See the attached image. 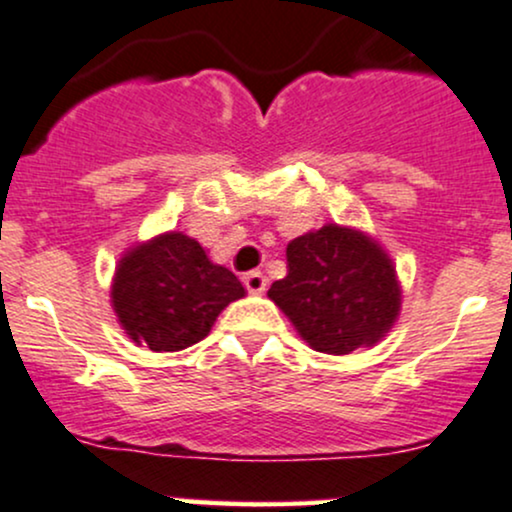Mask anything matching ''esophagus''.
<instances>
[{
    "label": "esophagus",
    "instance_id": "obj_1",
    "mask_svg": "<svg viewBox=\"0 0 512 512\" xmlns=\"http://www.w3.org/2000/svg\"><path fill=\"white\" fill-rule=\"evenodd\" d=\"M243 284L250 293H264V289H267V276L257 272V269H252V272L243 276Z\"/></svg>",
    "mask_w": 512,
    "mask_h": 512
}]
</instances>
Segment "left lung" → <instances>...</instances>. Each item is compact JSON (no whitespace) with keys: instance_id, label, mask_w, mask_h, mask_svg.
I'll return each mask as SVG.
<instances>
[{"instance_id":"left-lung-1","label":"left lung","mask_w":512,"mask_h":512,"mask_svg":"<svg viewBox=\"0 0 512 512\" xmlns=\"http://www.w3.org/2000/svg\"><path fill=\"white\" fill-rule=\"evenodd\" d=\"M289 272L269 298L289 315L301 337L322 354L373 346L399 313L395 267L378 243L342 226H322L291 240Z\"/></svg>"}]
</instances>
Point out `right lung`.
I'll use <instances>...</instances> for the list:
<instances>
[{"instance_id":"obj_1","label":"right lung","mask_w":512,"mask_h":512,"mask_svg":"<svg viewBox=\"0 0 512 512\" xmlns=\"http://www.w3.org/2000/svg\"><path fill=\"white\" fill-rule=\"evenodd\" d=\"M243 296L231 269L211 262L197 240L175 231L129 250L113 284L120 325L151 351L202 342L221 310Z\"/></svg>"}]
</instances>
